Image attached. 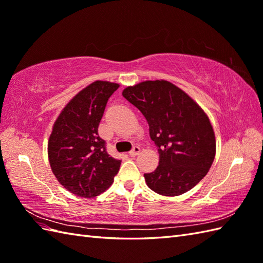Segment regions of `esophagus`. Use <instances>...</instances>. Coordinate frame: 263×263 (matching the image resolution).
I'll return each mask as SVG.
<instances>
[{
  "mask_svg": "<svg viewBox=\"0 0 263 263\" xmlns=\"http://www.w3.org/2000/svg\"><path fill=\"white\" fill-rule=\"evenodd\" d=\"M140 154V146H138V145H134L133 148H132V150L130 151V156L131 157H136V156H138Z\"/></svg>",
  "mask_w": 263,
  "mask_h": 263,
  "instance_id": "34e87169",
  "label": "esophagus"
}]
</instances>
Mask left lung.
Returning <instances> with one entry per match:
<instances>
[{"label":"left lung","instance_id":"left-lung-1","mask_svg":"<svg viewBox=\"0 0 263 263\" xmlns=\"http://www.w3.org/2000/svg\"><path fill=\"white\" fill-rule=\"evenodd\" d=\"M122 95L143 114L159 152V166L144 174L146 185L163 196H178L196 186L209 173L216 150L203 109L167 81L140 83Z\"/></svg>","mask_w":263,"mask_h":263}]
</instances>
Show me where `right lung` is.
Returning <instances> with one entry per match:
<instances>
[{"mask_svg": "<svg viewBox=\"0 0 263 263\" xmlns=\"http://www.w3.org/2000/svg\"><path fill=\"white\" fill-rule=\"evenodd\" d=\"M119 84L97 81L72 99L54 122L48 157L57 180L79 197L91 198L112 185L121 160L106 151L99 125Z\"/></svg>", "mask_w": 263, "mask_h": 263, "instance_id": "1", "label": "right lung"}]
</instances>
